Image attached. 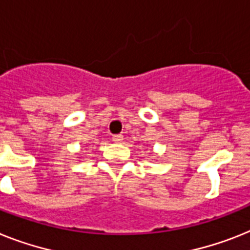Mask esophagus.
I'll return each instance as SVG.
<instances>
[{"label":"esophagus","instance_id":"34e87169","mask_svg":"<svg viewBox=\"0 0 250 250\" xmlns=\"http://www.w3.org/2000/svg\"><path fill=\"white\" fill-rule=\"evenodd\" d=\"M112 140L114 142H117V144H119V142L123 141V136H122V135H114L112 137Z\"/></svg>","mask_w":250,"mask_h":250}]
</instances>
